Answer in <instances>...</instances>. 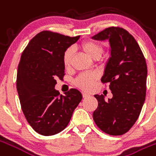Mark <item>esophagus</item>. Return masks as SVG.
Instances as JSON below:
<instances>
[{
    "instance_id": "34e87169",
    "label": "esophagus",
    "mask_w": 156,
    "mask_h": 156,
    "mask_svg": "<svg viewBox=\"0 0 156 156\" xmlns=\"http://www.w3.org/2000/svg\"><path fill=\"white\" fill-rule=\"evenodd\" d=\"M88 96H89V94H87V93H83V98H87Z\"/></svg>"
}]
</instances>
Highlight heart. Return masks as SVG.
I'll return each mask as SVG.
<instances>
[{
  "label": "heart",
  "mask_w": 156,
  "mask_h": 156,
  "mask_svg": "<svg viewBox=\"0 0 156 156\" xmlns=\"http://www.w3.org/2000/svg\"><path fill=\"white\" fill-rule=\"evenodd\" d=\"M80 48L89 58L95 59V60L100 58L104 52V48L102 47V45L94 41H83L80 45ZM73 55V50L71 48L66 49L63 52L62 62L66 68H69L71 66ZM98 74L96 73L81 74L75 79L74 83L77 87L83 90H90L94 87V84L98 79Z\"/></svg>",
  "instance_id": "heart-1"
}]
</instances>
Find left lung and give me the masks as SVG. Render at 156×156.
<instances>
[{"label":"left lung","mask_w":156,"mask_h":156,"mask_svg":"<svg viewBox=\"0 0 156 156\" xmlns=\"http://www.w3.org/2000/svg\"><path fill=\"white\" fill-rule=\"evenodd\" d=\"M93 38L109 41L111 57L101 82L109 84L113 94L107 102L104 95H94L98 105L93 118L103 132L122 135L136 122L145 100V58L134 37L122 27H108Z\"/></svg>","instance_id":"8db88e82"}]
</instances>
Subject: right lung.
Listing matches in <instances>:
<instances>
[{"label": "right lung", "mask_w": 156, "mask_h": 156, "mask_svg": "<svg viewBox=\"0 0 156 156\" xmlns=\"http://www.w3.org/2000/svg\"><path fill=\"white\" fill-rule=\"evenodd\" d=\"M79 36L68 37L42 31L22 52L16 76V89L23 114L34 130L53 135L68 126L82 94L71 88L65 95L55 89L57 78L64 77L62 55Z\"/></svg>", "instance_id": "add662e5"}]
</instances>
